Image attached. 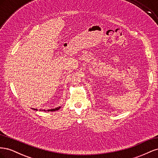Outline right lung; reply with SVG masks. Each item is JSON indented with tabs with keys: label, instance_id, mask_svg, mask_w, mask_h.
<instances>
[{
	"label": "right lung",
	"instance_id": "add662e5",
	"mask_svg": "<svg viewBox=\"0 0 158 158\" xmlns=\"http://www.w3.org/2000/svg\"><path fill=\"white\" fill-rule=\"evenodd\" d=\"M60 108V107H56V108H55V109H48L47 110V111H57V110H59V109ZM33 109V108H32ZM34 109V110H35V111H37V109ZM40 111H41V109H40ZM43 111V110H42ZM44 111H46V110H44Z\"/></svg>",
	"mask_w": 158,
	"mask_h": 158
}]
</instances>
